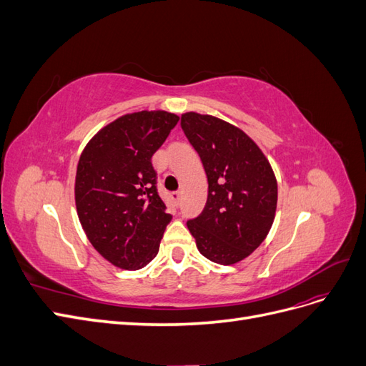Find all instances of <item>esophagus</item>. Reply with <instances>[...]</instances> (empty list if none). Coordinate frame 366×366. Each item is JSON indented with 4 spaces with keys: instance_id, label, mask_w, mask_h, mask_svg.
I'll return each mask as SVG.
<instances>
[{
    "instance_id": "34e87169",
    "label": "esophagus",
    "mask_w": 366,
    "mask_h": 366,
    "mask_svg": "<svg viewBox=\"0 0 366 366\" xmlns=\"http://www.w3.org/2000/svg\"><path fill=\"white\" fill-rule=\"evenodd\" d=\"M171 198H172L175 204H179L180 200H182V192H172V194H171Z\"/></svg>"
}]
</instances>
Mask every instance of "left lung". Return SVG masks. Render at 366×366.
I'll return each mask as SVG.
<instances>
[{
  "mask_svg": "<svg viewBox=\"0 0 366 366\" xmlns=\"http://www.w3.org/2000/svg\"><path fill=\"white\" fill-rule=\"evenodd\" d=\"M182 129L200 156L209 192L187 229L203 257L239 262L259 247L273 224L278 183L269 160L244 131L209 114H182Z\"/></svg>",
  "mask_w": 366,
  "mask_h": 366,
  "instance_id": "1",
  "label": "left lung"
}]
</instances>
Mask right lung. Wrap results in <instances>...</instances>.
Wrapping results in <instances>:
<instances>
[{"label": "right lung", "instance_id": "add662e5", "mask_svg": "<svg viewBox=\"0 0 366 366\" xmlns=\"http://www.w3.org/2000/svg\"><path fill=\"white\" fill-rule=\"evenodd\" d=\"M179 119L162 109L125 114L99 131L81 154L77 217L88 241L116 267L139 270L159 253L172 217L159 197L151 157Z\"/></svg>", "mask_w": 366, "mask_h": 366}]
</instances>
